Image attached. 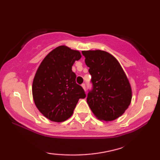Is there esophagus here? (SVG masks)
I'll return each instance as SVG.
<instances>
[{
    "mask_svg": "<svg viewBox=\"0 0 160 160\" xmlns=\"http://www.w3.org/2000/svg\"><path fill=\"white\" fill-rule=\"evenodd\" d=\"M82 88L84 89V90H86V86H85V84H82Z\"/></svg>",
    "mask_w": 160,
    "mask_h": 160,
    "instance_id": "esophagus-1",
    "label": "esophagus"
}]
</instances>
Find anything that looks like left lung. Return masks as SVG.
Segmentation results:
<instances>
[{
    "mask_svg": "<svg viewBox=\"0 0 160 160\" xmlns=\"http://www.w3.org/2000/svg\"><path fill=\"white\" fill-rule=\"evenodd\" d=\"M89 68L93 88L87 102L100 120L113 121L123 114L132 100V89L121 65L112 54L102 50L82 51Z\"/></svg>",
    "mask_w": 160,
    "mask_h": 160,
    "instance_id": "1",
    "label": "left lung"
}]
</instances>
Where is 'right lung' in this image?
<instances>
[{
    "mask_svg": "<svg viewBox=\"0 0 160 160\" xmlns=\"http://www.w3.org/2000/svg\"><path fill=\"white\" fill-rule=\"evenodd\" d=\"M81 58L79 51L60 46L45 57L37 70L32 98L39 111L52 122H64L71 117L78 100L86 97L72 71L73 63Z\"/></svg>",
    "mask_w": 160,
    "mask_h": 160,
    "instance_id": "obj_1",
    "label": "right lung"
}]
</instances>
